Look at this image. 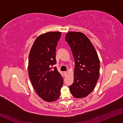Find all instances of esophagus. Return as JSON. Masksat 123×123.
<instances>
[{"mask_svg": "<svg viewBox=\"0 0 123 123\" xmlns=\"http://www.w3.org/2000/svg\"><path fill=\"white\" fill-rule=\"evenodd\" d=\"M63 73H64V75H67V72H64Z\"/></svg>", "mask_w": 123, "mask_h": 123, "instance_id": "obj_1", "label": "esophagus"}]
</instances>
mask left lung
<instances>
[{"label":"left lung","instance_id":"1","mask_svg":"<svg viewBox=\"0 0 123 123\" xmlns=\"http://www.w3.org/2000/svg\"><path fill=\"white\" fill-rule=\"evenodd\" d=\"M75 61L74 82L69 87L73 96L82 98L93 91L99 77L100 61L92 43L86 35L69 32L66 35Z\"/></svg>","mask_w":123,"mask_h":123}]
</instances>
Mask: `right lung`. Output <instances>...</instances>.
I'll return each mask as SVG.
<instances>
[{"instance_id": "right-lung-1", "label": "right lung", "mask_w": 123, "mask_h": 123, "mask_svg": "<svg viewBox=\"0 0 123 123\" xmlns=\"http://www.w3.org/2000/svg\"><path fill=\"white\" fill-rule=\"evenodd\" d=\"M61 35V32L56 31L39 35L29 54V78L37 94L47 102L59 98L63 84L61 74L52 67L56 63V47Z\"/></svg>"}]
</instances>
